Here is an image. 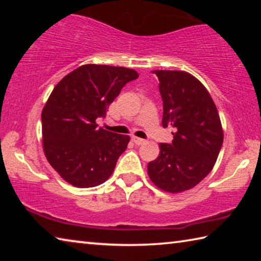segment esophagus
I'll return each instance as SVG.
<instances>
[{
	"mask_svg": "<svg viewBox=\"0 0 261 261\" xmlns=\"http://www.w3.org/2000/svg\"><path fill=\"white\" fill-rule=\"evenodd\" d=\"M132 141H134L136 145H143V144L146 143V140L138 138V137H132Z\"/></svg>",
	"mask_w": 261,
	"mask_h": 261,
	"instance_id": "1",
	"label": "esophagus"
}]
</instances>
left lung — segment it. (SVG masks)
I'll return each instance as SVG.
<instances>
[{"instance_id": "obj_1", "label": "left lung", "mask_w": 261, "mask_h": 261, "mask_svg": "<svg viewBox=\"0 0 261 261\" xmlns=\"http://www.w3.org/2000/svg\"><path fill=\"white\" fill-rule=\"evenodd\" d=\"M163 101L162 126L173 127L171 144H160V154L147 166L152 182L177 193L201 182L211 173L223 143L215 105L205 86L184 71H154Z\"/></svg>"}]
</instances>
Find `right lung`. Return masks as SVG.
<instances>
[{
	"mask_svg": "<svg viewBox=\"0 0 261 261\" xmlns=\"http://www.w3.org/2000/svg\"><path fill=\"white\" fill-rule=\"evenodd\" d=\"M137 78L132 69L86 64L53 90L41 114L43 149L68 183L96 187L113 174L130 137L98 129L95 121L106 116L125 84Z\"/></svg>",
	"mask_w": 261,
	"mask_h": 261,
	"instance_id": "obj_1",
	"label": "right lung"
}]
</instances>
